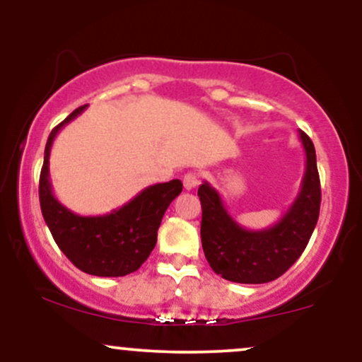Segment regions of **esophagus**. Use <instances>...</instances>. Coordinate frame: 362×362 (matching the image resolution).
Listing matches in <instances>:
<instances>
[{
    "label": "esophagus",
    "instance_id": "esophagus-1",
    "mask_svg": "<svg viewBox=\"0 0 362 362\" xmlns=\"http://www.w3.org/2000/svg\"><path fill=\"white\" fill-rule=\"evenodd\" d=\"M199 182H201V177H199V173L195 172H189L184 175V187L187 190H192L194 187L199 185Z\"/></svg>",
    "mask_w": 362,
    "mask_h": 362
}]
</instances>
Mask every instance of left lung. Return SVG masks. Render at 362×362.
I'll return each instance as SVG.
<instances>
[{"instance_id": "8db88e82", "label": "left lung", "mask_w": 362, "mask_h": 362, "mask_svg": "<svg viewBox=\"0 0 362 362\" xmlns=\"http://www.w3.org/2000/svg\"><path fill=\"white\" fill-rule=\"evenodd\" d=\"M306 170L300 194L286 214L265 230H245L228 214L221 195L207 182L199 187L202 250L211 269L226 281L264 284L282 276L308 245L320 214V177L311 139L300 131Z\"/></svg>"}]
</instances>
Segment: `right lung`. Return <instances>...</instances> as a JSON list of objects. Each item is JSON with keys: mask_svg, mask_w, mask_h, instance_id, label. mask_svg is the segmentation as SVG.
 Segmentation results:
<instances>
[{"mask_svg": "<svg viewBox=\"0 0 362 362\" xmlns=\"http://www.w3.org/2000/svg\"><path fill=\"white\" fill-rule=\"evenodd\" d=\"M86 105L78 107L49 134L40 170L39 199L54 242L78 269L98 277H120L138 271L156 245L165 211L182 192L180 180L149 185L119 209L102 216L74 214L54 197L49 156L57 132Z\"/></svg>", "mask_w": 362, "mask_h": 362, "instance_id": "add662e5", "label": "right lung"}]
</instances>
